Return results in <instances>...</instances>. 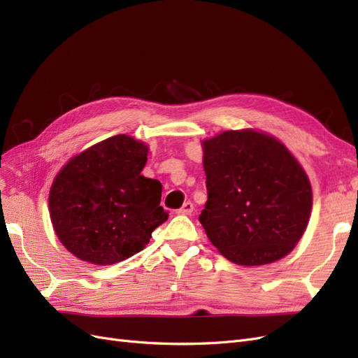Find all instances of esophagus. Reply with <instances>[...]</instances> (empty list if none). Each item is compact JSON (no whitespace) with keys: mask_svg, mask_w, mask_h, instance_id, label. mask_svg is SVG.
Here are the masks:
<instances>
[{"mask_svg":"<svg viewBox=\"0 0 358 358\" xmlns=\"http://www.w3.org/2000/svg\"><path fill=\"white\" fill-rule=\"evenodd\" d=\"M192 210H194V204L191 201H187V203H183V206L178 210V213L179 215H191Z\"/></svg>","mask_w":358,"mask_h":358,"instance_id":"obj_1","label":"esophagus"}]
</instances>
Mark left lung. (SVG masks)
Wrapping results in <instances>:
<instances>
[{
    "label": "left lung",
    "mask_w": 358,
    "mask_h": 358,
    "mask_svg": "<svg viewBox=\"0 0 358 358\" xmlns=\"http://www.w3.org/2000/svg\"><path fill=\"white\" fill-rule=\"evenodd\" d=\"M201 146L208 201L199 220L212 245L239 266L288 255L312 210L310 182L296 157L252 128L222 131Z\"/></svg>",
    "instance_id": "1"
}]
</instances>
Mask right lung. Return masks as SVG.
<instances>
[{
  "instance_id": "obj_1",
  "label": "right lung",
  "mask_w": 358,
  "mask_h": 358,
  "mask_svg": "<svg viewBox=\"0 0 358 358\" xmlns=\"http://www.w3.org/2000/svg\"><path fill=\"white\" fill-rule=\"evenodd\" d=\"M149 148L117 134L74 155L52 182L49 213L59 242L74 257L109 266L133 257L166 222L162 185L140 175Z\"/></svg>"
}]
</instances>
